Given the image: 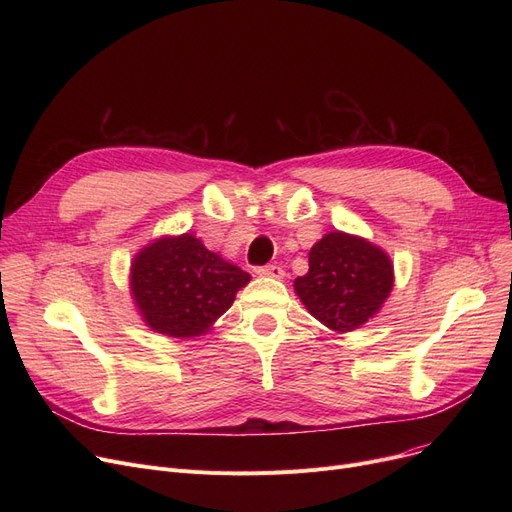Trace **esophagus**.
Returning <instances> with one entry per match:
<instances>
[{
	"mask_svg": "<svg viewBox=\"0 0 512 512\" xmlns=\"http://www.w3.org/2000/svg\"><path fill=\"white\" fill-rule=\"evenodd\" d=\"M257 274L263 278H276V280L284 278V270L280 265H263V267H259Z\"/></svg>",
	"mask_w": 512,
	"mask_h": 512,
	"instance_id": "esophagus-1",
	"label": "esophagus"
}]
</instances>
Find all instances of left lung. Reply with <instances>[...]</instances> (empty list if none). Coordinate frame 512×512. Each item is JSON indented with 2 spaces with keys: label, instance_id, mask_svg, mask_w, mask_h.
I'll use <instances>...</instances> for the list:
<instances>
[{
  "label": "left lung",
  "instance_id": "1",
  "mask_svg": "<svg viewBox=\"0 0 512 512\" xmlns=\"http://www.w3.org/2000/svg\"><path fill=\"white\" fill-rule=\"evenodd\" d=\"M394 265L380 247L334 230L309 251V272L294 280L307 311L334 332H353L390 297Z\"/></svg>",
  "mask_w": 512,
  "mask_h": 512
}]
</instances>
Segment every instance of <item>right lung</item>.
<instances>
[{
	"label": "right lung",
	"instance_id": "add662e5",
	"mask_svg": "<svg viewBox=\"0 0 512 512\" xmlns=\"http://www.w3.org/2000/svg\"><path fill=\"white\" fill-rule=\"evenodd\" d=\"M249 280L191 232L153 240L130 265L134 305L153 332L170 338L209 332Z\"/></svg>",
	"mask_w": 512,
	"mask_h": 512
}]
</instances>
